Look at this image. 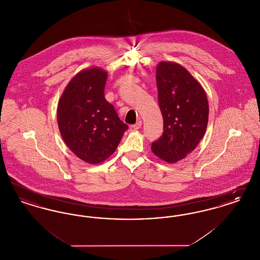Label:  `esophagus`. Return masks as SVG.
I'll return each instance as SVG.
<instances>
[{"instance_id": "34e87169", "label": "esophagus", "mask_w": 260, "mask_h": 260, "mask_svg": "<svg viewBox=\"0 0 260 260\" xmlns=\"http://www.w3.org/2000/svg\"><path fill=\"white\" fill-rule=\"evenodd\" d=\"M141 125H142V122H141V120H138V121L136 122V124L132 125V127H133L134 129H139V128L141 127Z\"/></svg>"}]
</instances>
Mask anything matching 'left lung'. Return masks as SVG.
<instances>
[{"label": "left lung", "mask_w": 260, "mask_h": 260, "mask_svg": "<svg viewBox=\"0 0 260 260\" xmlns=\"http://www.w3.org/2000/svg\"><path fill=\"white\" fill-rule=\"evenodd\" d=\"M156 81L164 132L151 149L159 159L173 164L193 152L205 136L209 102L198 80L176 62H159Z\"/></svg>", "instance_id": "left-lung-1"}]
</instances>
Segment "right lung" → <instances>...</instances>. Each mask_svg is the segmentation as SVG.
Instances as JSON below:
<instances>
[{"label": "right lung", "mask_w": 260, "mask_h": 260, "mask_svg": "<svg viewBox=\"0 0 260 260\" xmlns=\"http://www.w3.org/2000/svg\"><path fill=\"white\" fill-rule=\"evenodd\" d=\"M107 76L100 67L81 70L64 88L57 104V124L65 144L90 165L106 161L128 128L104 98Z\"/></svg>", "instance_id": "add662e5"}]
</instances>
